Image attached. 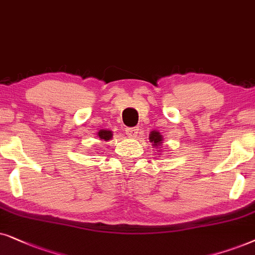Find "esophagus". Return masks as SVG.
Segmentation results:
<instances>
[{
    "mask_svg": "<svg viewBox=\"0 0 255 255\" xmlns=\"http://www.w3.org/2000/svg\"><path fill=\"white\" fill-rule=\"evenodd\" d=\"M137 128L135 127H131V128H126V134L128 135V136L130 137H135V135L137 134Z\"/></svg>",
    "mask_w": 255,
    "mask_h": 255,
    "instance_id": "1",
    "label": "esophagus"
}]
</instances>
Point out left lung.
Listing matches in <instances>:
<instances>
[{
  "label": "left lung",
  "mask_w": 255,
  "mask_h": 255,
  "mask_svg": "<svg viewBox=\"0 0 255 255\" xmlns=\"http://www.w3.org/2000/svg\"><path fill=\"white\" fill-rule=\"evenodd\" d=\"M149 141L151 142L154 147H159V145H161V143H162V141H163L161 133H159V131L152 130L151 133L149 134Z\"/></svg>",
  "instance_id": "1"
}]
</instances>
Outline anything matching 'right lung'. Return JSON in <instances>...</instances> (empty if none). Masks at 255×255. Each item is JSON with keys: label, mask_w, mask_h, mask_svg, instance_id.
Wrapping results in <instances>:
<instances>
[{"label": "right lung", "mask_w": 255, "mask_h": 255, "mask_svg": "<svg viewBox=\"0 0 255 255\" xmlns=\"http://www.w3.org/2000/svg\"><path fill=\"white\" fill-rule=\"evenodd\" d=\"M98 136H99V138L101 141H110L112 137H113V134H112L111 130L108 129H101L100 131H98Z\"/></svg>", "instance_id": "obj_1"}]
</instances>
